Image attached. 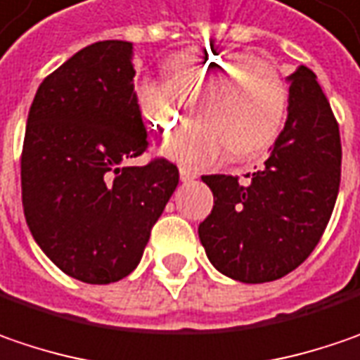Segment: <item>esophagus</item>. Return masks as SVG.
<instances>
[{"instance_id": "1", "label": "esophagus", "mask_w": 360, "mask_h": 360, "mask_svg": "<svg viewBox=\"0 0 360 360\" xmlns=\"http://www.w3.org/2000/svg\"><path fill=\"white\" fill-rule=\"evenodd\" d=\"M198 174L194 170H190V168H186V166H180V180L182 182H190V180H194Z\"/></svg>"}]
</instances>
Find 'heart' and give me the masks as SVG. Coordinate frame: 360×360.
Returning a JSON list of instances; mask_svg holds the SVG:
<instances>
[{
  "label": "heart",
  "mask_w": 360,
  "mask_h": 360,
  "mask_svg": "<svg viewBox=\"0 0 360 360\" xmlns=\"http://www.w3.org/2000/svg\"><path fill=\"white\" fill-rule=\"evenodd\" d=\"M166 81L134 84L137 111L158 135L180 121L186 101L196 97V121L170 137L162 153L182 166H210L263 153L281 131L288 113V86L267 63L241 50L186 48L164 60Z\"/></svg>",
  "instance_id": "b5f03b06"
}]
</instances>
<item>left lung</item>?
<instances>
[{
    "label": "left lung",
    "mask_w": 360,
    "mask_h": 360,
    "mask_svg": "<svg viewBox=\"0 0 360 360\" xmlns=\"http://www.w3.org/2000/svg\"><path fill=\"white\" fill-rule=\"evenodd\" d=\"M283 131L259 172L210 174L214 207L198 226L208 261L226 278L263 283L308 259L330 221L340 186V134L316 75L297 66L288 77Z\"/></svg>",
    "instance_id": "8db88e82"
}]
</instances>
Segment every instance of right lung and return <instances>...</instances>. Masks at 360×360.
Returning a JSON list of instances; mask_svg holds the SVG:
<instances>
[{"label":"right lung","instance_id":"1","mask_svg":"<svg viewBox=\"0 0 360 360\" xmlns=\"http://www.w3.org/2000/svg\"><path fill=\"white\" fill-rule=\"evenodd\" d=\"M134 44L79 50L36 91L22 150V205L34 241L66 276H129L178 186L164 158L127 166L148 148L134 101Z\"/></svg>","mask_w":360,"mask_h":360}]
</instances>
